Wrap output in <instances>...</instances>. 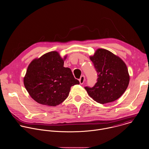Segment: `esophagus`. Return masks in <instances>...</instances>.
<instances>
[{
  "instance_id": "34e87169",
  "label": "esophagus",
  "mask_w": 149,
  "mask_h": 149,
  "mask_svg": "<svg viewBox=\"0 0 149 149\" xmlns=\"http://www.w3.org/2000/svg\"><path fill=\"white\" fill-rule=\"evenodd\" d=\"M85 81V77L84 75L81 76V78H80V79H79V83H80L81 84H83L84 83Z\"/></svg>"
}]
</instances>
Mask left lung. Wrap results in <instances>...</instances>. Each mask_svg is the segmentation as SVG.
<instances>
[{
    "label": "left lung",
    "mask_w": 149,
    "mask_h": 149,
    "mask_svg": "<svg viewBox=\"0 0 149 149\" xmlns=\"http://www.w3.org/2000/svg\"><path fill=\"white\" fill-rule=\"evenodd\" d=\"M90 59L98 78L93 87H85L88 95L100 104L117 100L125 92L130 82L125 63L120 57L104 49H97Z\"/></svg>",
    "instance_id": "8db88e82"
}]
</instances>
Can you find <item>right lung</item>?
Listing matches in <instances>:
<instances>
[{"label": "right lung", "instance_id": "1", "mask_svg": "<svg viewBox=\"0 0 149 149\" xmlns=\"http://www.w3.org/2000/svg\"><path fill=\"white\" fill-rule=\"evenodd\" d=\"M66 58L67 55L62 58L58 52L53 51L30 63L24 77V84L35 102L56 106L67 98L72 86L79 84L71 69L64 67Z\"/></svg>", "mask_w": 149, "mask_h": 149}]
</instances>
